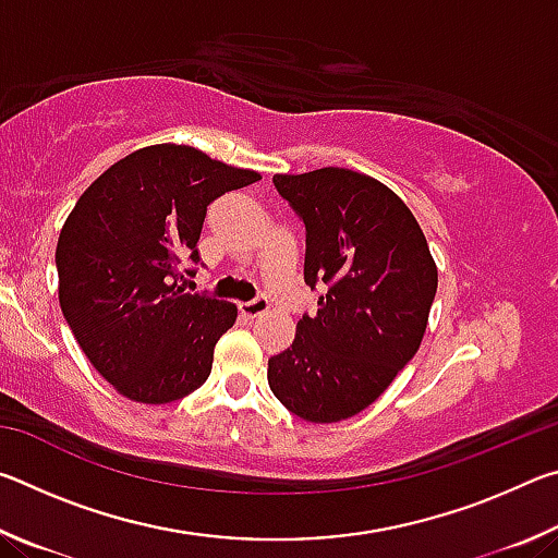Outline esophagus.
I'll return each mask as SVG.
<instances>
[{
    "label": "esophagus",
    "instance_id": "esophagus-1",
    "mask_svg": "<svg viewBox=\"0 0 558 558\" xmlns=\"http://www.w3.org/2000/svg\"><path fill=\"white\" fill-rule=\"evenodd\" d=\"M241 315L243 317H263L270 310V302H268V298H256V300H251V302H241Z\"/></svg>",
    "mask_w": 558,
    "mask_h": 558
}]
</instances>
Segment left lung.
<instances>
[{
    "label": "left lung",
    "mask_w": 558,
    "mask_h": 558,
    "mask_svg": "<svg viewBox=\"0 0 558 558\" xmlns=\"http://www.w3.org/2000/svg\"><path fill=\"white\" fill-rule=\"evenodd\" d=\"M272 182L305 221V282L323 295L286 352L268 359L270 391L310 423L352 418L418 352L436 260L409 206L379 179L323 167Z\"/></svg>",
    "instance_id": "obj_1"
}]
</instances>
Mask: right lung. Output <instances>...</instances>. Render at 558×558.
Instances as JSON below:
<instances>
[{
    "label": "right lung",
    "instance_id": "obj_1",
    "mask_svg": "<svg viewBox=\"0 0 558 558\" xmlns=\"http://www.w3.org/2000/svg\"><path fill=\"white\" fill-rule=\"evenodd\" d=\"M258 179L165 143L122 157L75 202L56 245L59 302L75 342L125 399L169 403L209 379L239 307L184 292L182 260H199L206 206Z\"/></svg>",
    "mask_w": 558,
    "mask_h": 558
}]
</instances>
